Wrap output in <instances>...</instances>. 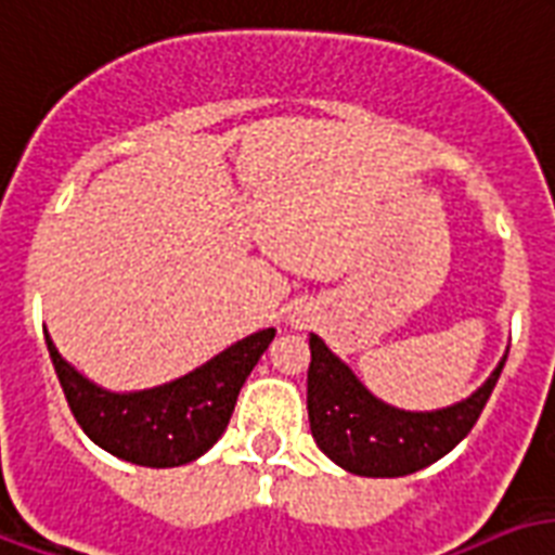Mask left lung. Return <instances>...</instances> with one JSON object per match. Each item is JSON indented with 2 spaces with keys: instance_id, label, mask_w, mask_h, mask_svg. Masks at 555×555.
<instances>
[{
  "instance_id": "obj_1",
  "label": "left lung",
  "mask_w": 555,
  "mask_h": 555,
  "mask_svg": "<svg viewBox=\"0 0 555 555\" xmlns=\"http://www.w3.org/2000/svg\"><path fill=\"white\" fill-rule=\"evenodd\" d=\"M506 357L465 401L436 412L395 410L374 398L336 353L310 333L307 410L315 444L360 477H406L451 453L480 418Z\"/></svg>"
}]
</instances>
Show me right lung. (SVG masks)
I'll return each mask as SVG.
<instances>
[{"instance_id":"obj_1","label":"right lung","mask_w":555,"mask_h":555,"mask_svg":"<svg viewBox=\"0 0 555 555\" xmlns=\"http://www.w3.org/2000/svg\"><path fill=\"white\" fill-rule=\"evenodd\" d=\"M272 339L274 327H266L178 380L119 395L75 372L46 333L57 380L81 430L107 453L145 468L186 465L214 448L231 421L236 395Z\"/></svg>"}]
</instances>
